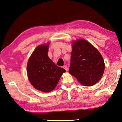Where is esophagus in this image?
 Masks as SVG:
<instances>
[{"label":"esophagus","mask_w":122,"mask_h":122,"mask_svg":"<svg viewBox=\"0 0 122 122\" xmlns=\"http://www.w3.org/2000/svg\"><path fill=\"white\" fill-rule=\"evenodd\" d=\"M63 68L65 69L67 71H68V67H67V66H66V65H65V66H63Z\"/></svg>","instance_id":"obj_1"}]
</instances>
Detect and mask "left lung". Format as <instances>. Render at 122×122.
<instances>
[{
    "label": "left lung",
    "instance_id": "1",
    "mask_svg": "<svg viewBox=\"0 0 122 122\" xmlns=\"http://www.w3.org/2000/svg\"><path fill=\"white\" fill-rule=\"evenodd\" d=\"M102 55L86 40L80 39L73 44L69 73L84 86L98 82L104 71Z\"/></svg>",
    "mask_w": 122,
    "mask_h": 122
}]
</instances>
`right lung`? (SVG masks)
<instances>
[{
	"instance_id": "1",
	"label": "right lung",
	"mask_w": 122,
	"mask_h": 122,
	"mask_svg": "<svg viewBox=\"0 0 122 122\" xmlns=\"http://www.w3.org/2000/svg\"><path fill=\"white\" fill-rule=\"evenodd\" d=\"M49 44L38 46L28 61V79L34 87L43 92L52 91L66 70L59 67L48 56Z\"/></svg>"
}]
</instances>
